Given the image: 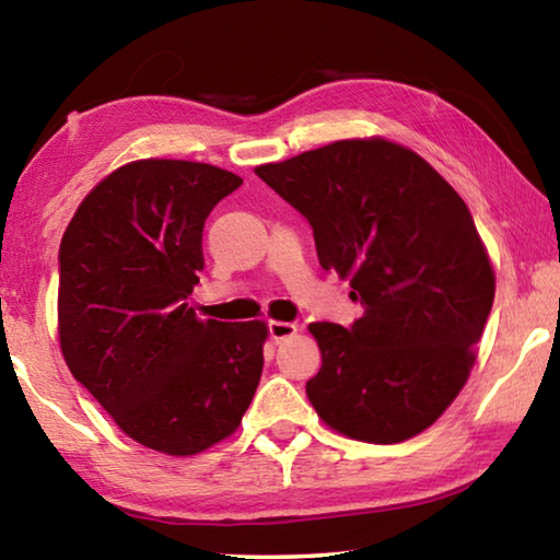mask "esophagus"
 Returning a JSON list of instances; mask_svg holds the SVG:
<instances>
[{
	"mask_svg": "<svg viewBox=\"0 0 560 560\" xmlns=\"http://www.w3.org/2000/svg\"><path fill=\"white\" fill-rule=\"evenodd\" d=\"M267 328H269V338L273 340V343H281L283 338H291L299 330V326L289 324V320H269Z\"/></svg>",
	"mask_w": 560,
	"mask_h": 560,
	"instance_id": "esophagus-1",
	"label": "esophagus"
}]
</instances>
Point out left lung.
Masks as SVG:
<instances>
[{
	"label": "left lung",
	"instance_id": "obj_1",
	"mask_svg": "<svg viewBox=\"0 0 560 560\" xmlns=\"http://www.w3.org/2000/svg\"><path fill=\"white\" fill-rule=\"evenodd\" d=\"M257 175L314 230L363 316L311 324L324 365L306 383L340 434L395 444L428 430L467 383L494 303L469 207L430 163L383 138L338 140Z\"/></svg>",
	"mask_w": 560,
	"mask_h": 560
}]
</instances>
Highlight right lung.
<instances>
[{"instance_id": "right-lung-1", "label": "right lung", "mask_w": 560, "mask_h": 560, "mask_svg": "<svg viewBox=\"0 0 560 560\" xmlns=\"http://www.w3.org/2000/svg\"><path fill=\"white\" fill-rule=\"evenodd\" d=\"M242 177L189 160H138L91 189L59 249V340L71 375L118 428L187 457L240 428L267 324L197 318L202 230Z\"/></svg>"}]
</instances>
